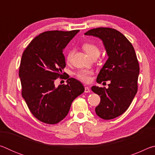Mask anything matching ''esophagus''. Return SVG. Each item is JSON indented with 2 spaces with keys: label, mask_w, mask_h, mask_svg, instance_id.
Wrapping results in <instances>:
<instances>
[{
  "label": "esophagus",
  "mask_w": 155,
  "mask_h": 155,
  "mask_svg": "<svg viewBox=\"0 0 155 155\" xmlns=\"http://www.w3.org/2000/svg\"><path fill=\"white\" fill-rule=\"evenodd\" d=\"M85 93L90 92V89L88 87H85Z\"/></svg>",
  "instance_id": "1"
}]
</instances>
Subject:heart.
Here are the masks:
<instances>
[{"label":"heart","mask_w":155,"mask_h":155,"mask_svg":"<svg viewBox=\"0 0 155 155\" xmlns=\"http://www.w3.org/2000/svg\"><path fill=\"white\" fill-rule=\"evenodd\" d=\"M83 49L85 51L89 56L90 57H98L100 54V49L98 46L95 44L91 43H85L83 44ZM74 53V51L70 50L68 51L66 55L67 61L70 62L71 61L72 57ZM93 74V72L90 70H81L77 73V76L78 78H79L83 82L89 83L91 81V75Z\"/></svg>","instance_id":"obj_1"}]
</instances>
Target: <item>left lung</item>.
I'll return each instance as SVG.
<instances>
[{
  "instance_id": "obj_1",
  "label": "left lung",
  "mask_w": 155,
  "mask_h": 155,
  "mask_svg": "<svg viewBox=\"0 0 155 155\" xmlns=\"http://www.w3.org/2000/svg\"><path fill=\"white\" fill-rule=\"evenodd\" d=\"M85 35L101 40L108 56L96 81H109V87L92 86L91 90L101 97L95 109L96 115L104 120L114 119L127 111L137 94L140 66L134 48L123 34L114 28H93Z\"/></svg>"
}]
</instances>
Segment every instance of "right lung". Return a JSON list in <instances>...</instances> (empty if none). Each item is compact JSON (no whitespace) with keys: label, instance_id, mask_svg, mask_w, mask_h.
<instances>
[{"label":"right lung","instance_id":"right-lung-1","mask_svg":"<svg viewBox=\"0 0 155 155\" xmlns=\"http://www.w3.org/2000/svg\"><path fill=\"white\" fill-rule=\"evenodd\" d=\"M78 32L46 31L34 38L22 54L19 70L22 96L34 116L46 124L64 120L72 101L85 91L79 81L69 76L66 85H54L65 67L63 51Z\"/></svg>","mask_w":155,"mask_h":155}]
</instances>
